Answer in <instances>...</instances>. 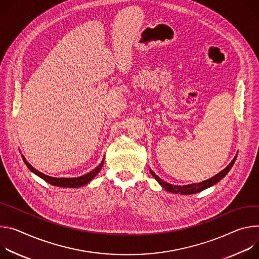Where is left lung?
I'll return each instance as SVG.
<instances>
[{
  "label": "left lung",
  "instance_id": "8db88e82",
  "mask_svg": "<svg viewBox=\"0 0 259 259\" xmlns=\"http://www.w3.org/2000/svg\"><path fill=\"white\" fill-rule=\"evenodd\" d=\"M236 158L237 156L233 159V161L229 163L223 170H221L220 173H218L217 175H215L214 177L206 180V181H203V182H199V183H194V184H190V185H184V186H178V185H171V184H168L166 182H164L163 180H161L159 177H157L153 171L150 169V173L151 175L153 176V178H155V180L167 191L169 192H173V193H181V194H192V193H196V192H199L202 191L216 183H218L223 177H225V175L228 173L229 169L232 168V166L234 165L235 161H236Z\"/></svg>",
  "mask_w": 259,
  "mask_h": 259
}]
</instances>
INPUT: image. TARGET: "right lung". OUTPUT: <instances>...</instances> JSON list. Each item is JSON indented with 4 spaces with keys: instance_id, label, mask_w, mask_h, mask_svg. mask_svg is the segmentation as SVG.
Here are the masks:
<instances>
[{
    "instance_id": "1",
    "label": "right lung",
    "mask_w": 259,
    "mask_h": 259,
    "mask_svg": "<svg viewBox=\"0 0 259 259\" xmlns=\"http://www.w3.org/2000/svg\"><path fill=\"white\" fill-rule=\"evenodd\" d=\"M22 159L25 162L26 166L30 168L33 173H35L36 175L41 177L43 180H45L49 184L54 185V186H59V187H70V188H76V187H80V186L88 184L90 181H92L97 176V174L101 170L102 165L104 163V159H103L102 162L95 169H93L92 171H90V173H88L86 175L78 177V178H54V177H49V176H46V175L40 173L39 170H37L35 167H33L30 163H28L23 156H22Z\"/></svg>"
}]
</instances>
